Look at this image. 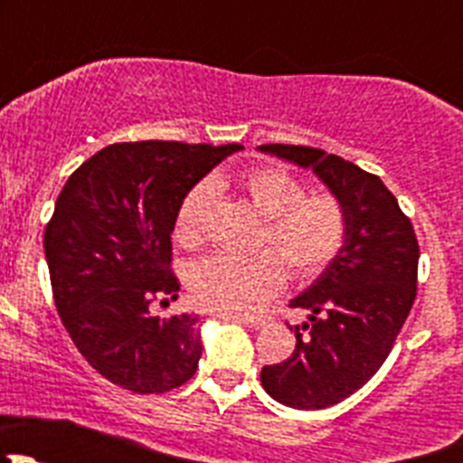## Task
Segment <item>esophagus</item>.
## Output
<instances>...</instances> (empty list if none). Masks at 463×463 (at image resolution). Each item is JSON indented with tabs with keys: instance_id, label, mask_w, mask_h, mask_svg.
<instances>
[{
	"instance_id": "1",
	"label": "esophagus",
	"mask_w": 463,
	"mask_h": 463,
	"mask_svg": "<svg viewBox=\"0 0 463 463\" xmlns=\"http://www.w3.org/2000/svg\"><path fill=\"white\" fill-rule=\"evenodd\" d=\"M222 320H232L240 322V325L250 326V329H261L266 325L264 318H246V316H222Z\"/></svg>"
}]
</instances>
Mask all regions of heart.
Segmentation results:
<instances>
[{
    "label": "heart",
    "instance_id": "b5f03b06",
    "mask_svg": "<svg viewBox=\"0 0 463 463\" xmlns=\"http://www.w3.org/2000/svg\"><path fill=\"white\" fill-rule=\"evenodd\" d=\"M240 190L264 217L261 250L255 255L214 253L190 270V291L203 309L226 316H249L264 309L291 278L314 279L331 264L347 241V210L331 193L307 194V185L279 165L244 172ZM213 185L197 184L175 217V240L197 246L203 237V213Z\"/></svg>",
    "mask_w": 463,
    "mask_h": 463
}]
</instances>
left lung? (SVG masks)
Instances as JSON below:
<instances>
[{
    "label": "left lung",
    "mask_w": 463,
    "mask_h": 463,
    "mask_svg": "<svg viewBox=\"0 0 463 463\" xmlns=\"http://www.w3.org/2000/svg\"><path fill=\"white\" fill-rule=\"evenodd\" d=\"M260 152L314 170L347 210L340 255L293 309L309 311L287 361L261 367V385L278 403L322 410L361 390L390 356L417 298L419 241L394 194L352 161L305 145H260Z\"/></svg>",
    "instance_id": "1"
}]
</instances>
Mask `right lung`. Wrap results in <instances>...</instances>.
<instances>
[{"label":"right lung","mask_w":463,"mask_h":463,"mask_svg":"<svg viewBox=\"0 0 463 463\" xmlns=\"http://www.w3.org/2000/svg\"><path fill=\"white\" fill-rule=\"evenodd\" d=\"M241 145L114 143L64 184L44 231L60 320L98 374L134 394H163L194 376L199 316L158 318L176 300L172 231L179 203Z\"/></svg>","instance_id":"right-lung-1"}]
</instances>
